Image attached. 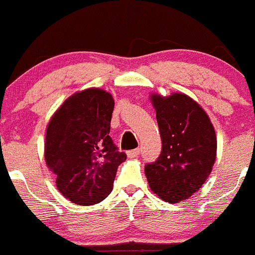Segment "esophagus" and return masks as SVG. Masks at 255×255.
I'll return each instance as SVG.
<instances>
[{
  "mask_svg": "<svg viewBox=\"0 0 255 255\" xmlns=\"http://www.w3.org/2000/svg\"><path fill=\"white\" fill-rule=\"evenodd\" d=\"M140 153V148H135V150L128 151V157H136V156Z\"/></svg>",
  "mask_w": 255,
  "mask_h": 255,
  "instance_id": "obj_1",
  "label": "esophagus"
}]
</instances>
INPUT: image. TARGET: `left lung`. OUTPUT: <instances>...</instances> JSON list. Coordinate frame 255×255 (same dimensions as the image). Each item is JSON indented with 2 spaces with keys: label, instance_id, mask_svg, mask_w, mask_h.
<instances>
[{
  "label": "left lung",
  "instance_id": "left-lung-1",
  "mask_svg": "<svg viewBox=\"0 0 255 255\" xmlns=\"http://www.w3.org/2000/svg\"><path fill=\"white\" fill-rule=\"evenodd\" d=\"M156 112L162 151L155 163L146 165L151 191L168 203L186 201L197 192L212 172L217 136L210 117L196 100L183 93L150 95Z\"/></svg>",
  "mask_w": 255,
  "mask_h": 255
}]
</instances>
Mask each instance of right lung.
Wrapping results in <instances>:
<instances>
[{
    "mask_svg": "<svg viewBox=\"0 0 255 255\" xmlns=\"http://www.w3.org/2000/svg\"><path fill=\"white\" fill-rule=\"evenodd\" d=\"M114 99L99 88L70 95L50 118L44 160L55 186L75 205L92 206L110 195L118 166L127 160L110 132Z\"/></svg>",
    "mask_w": 255,
    "mask_h": 255,
    "instance_id": "1",
    "label": "right lung"
}]
</instances>
